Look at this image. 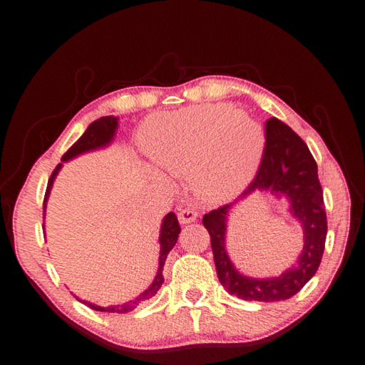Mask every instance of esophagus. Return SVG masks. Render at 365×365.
Masks as SVG:
<instances>
[{"instance_id": "esophagus-1", "label": "esophagus", "mask_w": 365, "mask_h": 365, "mask_svg": "<svg viewBox=\"0 0 365 365\" xmlns=\"http://www.w3.org/2000/svg\"><path fill=\"white\" fill-rule=\"evenodd\" d=\"M197 211L192 208V206H185V208H181L180 212H178V219H180V222L184 224H190L194 222L197 219Z\"/></svg>"}]
</instances>
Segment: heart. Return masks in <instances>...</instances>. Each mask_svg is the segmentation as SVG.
Listing matches in <instances>:
<instances>
[{
    "label": "heart",
    "instance_id": "obj_1",
    "mask_svg": "<svg viewBox=\"0 0 365 365\" xmlns=\"http://www.w3.org/2000/svg\"><path fill=\"white\" fill-rule=\"evenodd\" d=\"M141 144L155 167L170 175H189L198 198L222 203L251 182L265 138L247 113L229 105H200L153 118Z\"/></svg>",
    "mask_w": 365,
    "mask_h": 365
}]
</instances>
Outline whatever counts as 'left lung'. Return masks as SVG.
I'll return each mask as SVG.
<instances>
[{
  "label": "left lung",
  "mask_w": 365,
  "mask_h": 365,
  "mask_svg": "<svg viewBox=\"0 0 365 365\" xmlns=\"http://www.w3.org/2000/svg\"><path fill=\"white\" fill-rule=\"evenodd\" d=\"M254 190H270L277 197H286L289 211L304 229V250L297 264L274 278H251L240 273L225 250L227 215L233 203L210 211L203 216V225L211 237L217 278L227 292L243 300L279 302L297 294L321 264L327 235V217L318 180V165L305 141L277 118L265 123V148L256 178L243 195Z\"/></svg>",
  "instance_id": "obj_1"
}]
</instances>
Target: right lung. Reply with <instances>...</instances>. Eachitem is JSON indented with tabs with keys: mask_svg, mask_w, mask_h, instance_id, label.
<instances>
[{
	"mask_svg": "<svg viewBox=\"0 0 365 365\" xmlns=\"http://www.w3.org/2000/svg\"><path fill=\"white\" fill-rule=\"evenodd\" d=\"M118 118H113V115H105V118H100L95 122H92L91 125L87 127V130L84 132V135L81 136V138L76 141L73 146L66 150L61 157V162H68L74 159V157H78L84 153H88V150H95V149H100V148H105L108 146L109 143L113 141L114 135H115V130H118ZM61 168V163H58L55 170L52 171V175L49 178V182H47V189H46V195H44V206L43 210L46 212V202L47 198H49V192L52 189V184L55 176L58 175V171ZM181 232V227L180 222H178V217L175 212H168L167 216L163 217V222L160 227V237H159V243H160V257H159V270H157L155 278L153 281V284H150L146 291L143 294H140L138 297L127 302V304L123 305H114V307H98L95 304H88L86 300H81L82 304H86L87 307H91L92 310L95 312H109V313H128L135 310L136 307L140 304H143L144 300H149L153 299L154 295L157 294V291L160 289V286L163 283V265H165V260H167L168 252L173 250V246L178 242V235H180Z\"/></svg>",
	"mask_w": 365,
	"mask_h": 365,
	"instance_id": "add662e5",
	"label": "right lung"
}]
</instances>
